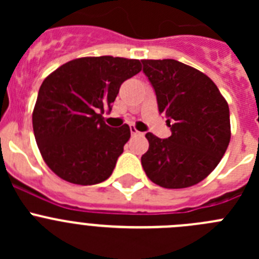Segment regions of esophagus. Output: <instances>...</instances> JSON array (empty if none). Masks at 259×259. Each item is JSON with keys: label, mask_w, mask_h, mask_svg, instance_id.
<instances>
[{"label": "esophagus", "mask_w": 259, "mask_h": 259, "mask_svg": "<svg viewBox=\"0 0 259 259\" xmlns=\"http://www.w3.org/2000/svg\"><path fill=\"white\" fill-rule=\"evenodd\" d=\"M131 135L132 136H137V135H143V134L137 131L136 128H135V125H131Z\"/></svg>", "instance_id": "esophagus-1"}]
</instances>
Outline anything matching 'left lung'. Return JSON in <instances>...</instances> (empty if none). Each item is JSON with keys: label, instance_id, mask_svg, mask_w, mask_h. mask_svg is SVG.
<instances>
[{"label": "left lung", "instance_id": "1", "mask_svg": "<svg viewBox=\"0 0 259 259\" xmlns=\"http://www.w3.org/2000/svg\"><path fill=\"white\" fill-rule=\"evenodd\" d=\"M157 95L159 114L171 127L168 139L148 134L141 157L146 176L168 189L198 184L218 166L231 140L230 109L207 75L175 59H143Z\"/></svg>", "mask_w": 259, "mask_h": 259}]
</instances>
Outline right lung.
<instances>
[{"label": "right lung", "instance_id": "1", "mask_svg": "<svg viewBox=\"0 0 259 259\" xmlns=\"http://www.w3.org/2000/svg\"><path fill=\"white\" fill-rule=\"evenodd\" d=\"M140 71L139 59L83 57L45 77L32 125L41 157L57 176L93 185L113 174L131 130L109 127L102 114L111 110L123 81Z\"/></svg>", "mask_w": 259, "mask_h": 259}]
</instances>
